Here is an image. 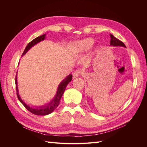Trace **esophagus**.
Returning a JSON list of instances; mask_svg holds the SVG:
<instances>
[{
  "instance_id": "obj_1",
  "label": "esophagus",
  "mask_w": 147,
  "mask_h": 147,
  "mask_svg": "<svg viewBox=\"0 0 147 147\" xmlns=\"http://www.w3.org/2000/svg\"><path fill=\"white\" fill-rule=\"evenodd\" d=\"M83 74H84V72L82 70H78L75 71V72L73 74V78H77L79 76V75H82Z\"/></svg>"
}]
</instances>
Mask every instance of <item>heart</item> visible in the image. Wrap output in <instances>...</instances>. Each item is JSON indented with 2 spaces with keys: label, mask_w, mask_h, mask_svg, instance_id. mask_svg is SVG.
<instances>
[{
  "label": "heart",
  "mask_w": 147,
  "mask_h": 147,
  "mask_svg": "<svg viewBox=\"0 0 147 147\" xmlns=\"http://www.w3.org/2000/svg\"><path fill=\"white\" fill-rule=\"evenodd\" d=\"M94 40L92 38H86L74 44V50L75 53H80L88 51L93 45Z\"/></svg>",
  "instance_id": "1"
}]
</instances>
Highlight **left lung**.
I'll list each match as a JSON object with an SVG mask.
<instances>
[{
    "mask_svg": "<svg viewBox=\"0 0 147 147\" xmlns=\"http://www.w3.org/2000/svg\"><path fill=\"white\" fill-rule=\"evenodd\" d=\"M110 46H113V47H125L126 46L124 45V43L121 41H120L119 40L115 38L112 34H110Z\"/></svg>",
    "mask_w": 147,
    "mask_h": 147,
    "instance_id": "obj_1",
    "label": "left lung"
}]
</instances>
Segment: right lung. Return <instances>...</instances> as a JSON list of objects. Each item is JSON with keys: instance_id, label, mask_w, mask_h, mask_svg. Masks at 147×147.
I'll return each instance as SVG.
<instances>
[{"instance_id": "obj_1", "label": "right lung", "mask_w": 147, "mask_h": 147, "mask_svg": "<svg viewBox=\"0 0 147 147\" xmlns=\"http://www.w3.org/2000/svg\"><path fill=\"white\" fill-rule=\"evenodd\" d=\"M45 37H46V34H43L42 35H40V36L35 38V39L33 40H32L30 43H29L28 45L26 46L23 55H22V56H24L26 53H27L30 49L32 47H34L35 45H36V44H37L40 42L43 41V40H45ZM72 75L70 74L64 80H63L60 83V84L58 86V88H57L56 95L54 97H53V99L50 102H48V104L44 105H41V106H30L29 104H26L25 102H24L23 99L21 98V97L19 94L18 88V84H17L18 83H17V74H16V77L15 78V83L16 85V94H17L18 98L19 100L21 102V103L23 104L25 107V108L28 111H29L30 112L36 115H42V116H44V115H47L48 114H50L51 113H52L53 111L57 108V107L59 105V101L65 90V88L67 85L68 84V83L72 80Z\"/></svg>"}]
</instances>
